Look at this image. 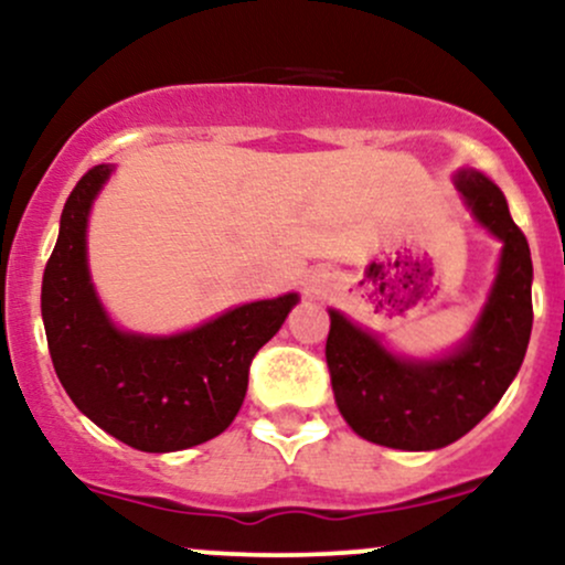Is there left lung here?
Masks as SVG:
<instances>
[{
  "mask_svg": "<svg viewBox=\"0 0 565 565\" xmlns=\"http://www.w3.org/2000/svg\"><path fill=\"white\" fill-rule=\"evenodd\" d=\"M454 188L478 225L502 242L497 278L470 334L438 359H406L340 310L329 308L327 364L345 423L372 444L404 451L444 449L499 404L526 355L531 252L508 199L483 172L459 170Z\"/></svg>",
  "mask_w": 565,
  "mask_h": 565,
  "instance_id": "left-lung-1",
  "label": "left lung"
}]
</instances>
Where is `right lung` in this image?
<instances>
[{
    "instance_id": "add662e5",
    "label": "right lung",
    "mask_w": 565,
    "mask_h": 565,
    "mask_svg": "<svg viewBox=\"0 0 565 565\" xmlns=\"http://www.w3.org/2000/svg\"><path fill=\"white\" fill-rule=\"evenodd\" d=\"M114 164H97L63 206L42 278V319L61 385L108 436L140 451H180L220 436L244 404L255 353L300 295L225 310L188 332L153 337L111 321L87 265V220Z\"/></svg>"
}]
</instances>
